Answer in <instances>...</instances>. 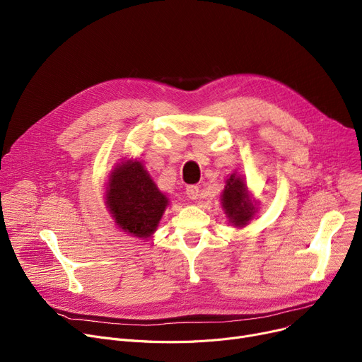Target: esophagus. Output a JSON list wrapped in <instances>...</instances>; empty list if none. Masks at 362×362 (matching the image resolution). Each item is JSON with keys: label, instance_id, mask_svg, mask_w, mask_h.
Returning <instances> with one entry per match:
<instances>
[{"label": "esophagus", "instance_id": "obj_1", "mask_svg": "<svg viewBox=\"0 0 362 362\" xmlns=\"http://www.w3.org/2000/svg\"><path fill=\"white\" fill-rule=\"evenodd\" d=\"M186 195H187L189 199H192V201L198 199V198H199V187H198L197 185L187 186V187H186Z\"/></svg>", "mask_w": 362, "mask_h": 362}]
</instances>
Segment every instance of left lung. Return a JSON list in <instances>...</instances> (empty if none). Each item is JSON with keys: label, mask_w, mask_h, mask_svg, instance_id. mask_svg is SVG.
I'll return each mask as SVG.
<instances>
[{"label": "left lung", "mask_w": 362, "mask_h": 362, "mask_svg": "<svg viewBox=\"0 0 362 362\" xmlns=\"http://www.w3.org/2000/svg\"><path fill=\"white\" fill-rule=\"evenodd\" d=\"M221 205L224 214L235 227H245L257 213V206L250 197L245 180L236 173L226 180L221 194Z\"/></svg>", "instance_id": "8db88e82"}]
</instances>
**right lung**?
<instances>
[{
  "mask_svg": "<svg viewBox=\"0 0 362 362\" xmlns=\"http://www.w3.org/2000/svg\"><path fill=\"white\" fill-rule=\"evenodd\" d=\"M105 204L114 221L127 235L148 239L157 230L168 198L151 179L141 161L126 160L114 167Z\"/></svg>",
  "mask_w": 362,
  "mask_h": 362,
  "instance_id": "right-lung-1",
  "label": "right lung"
}]
</instances>
